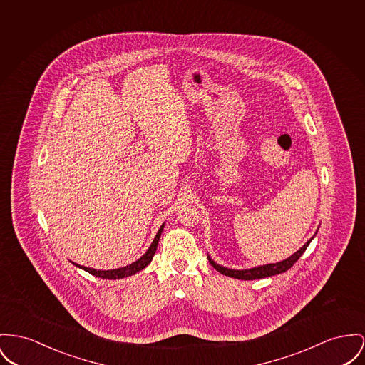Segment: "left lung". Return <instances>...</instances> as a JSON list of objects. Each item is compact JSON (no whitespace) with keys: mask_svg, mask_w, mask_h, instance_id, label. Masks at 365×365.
<instances>
[{"mask_svg":"<svg viewBox=\"0 0 365 365\" xmlns=\"http://www.w3.org/2000/svg\"><path fill=\"white\" fill-rule=\"evenodd\" d=\"M313 238L304 243L296 253H293L287 260H282V262H278V263H272V264H266V266L247 268V269H232V268L222 267V266L217 264L215 260H212L210 256H207V257H209L210 264L216 268L219 272H221L222 275H227V277H231V278H237V279H245V281L260 279V278H267V277H272V275H277V274L288 271L299 260V257L304 253V250L307 249V246L313 241Z\"/></svg>","mask_w":365,"mask_h":365,"instance_id":"left-lung-1","label":"left lung"}]
</instances>
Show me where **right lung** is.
Listing matches in <instances>:
<instances>
[{
	"label": "right lung",
	"instance_id": "right-lung-1",
	"mask_svg": "<svg viewBox=\"0 0 365 365\" xmlns=\"http://www.w3.org/2000/svg\"><path fill=\"white\" fill-rule=\"evenodd\" d=\"M163 227H165V224H162V227L159 228L155 240L150 243V246L144 253V256H141L137 262H134V263H131L125 267L115 268V269H96V268L84 267V266H80V264H76V263H73V264L76 267L81 268V269L90 272L91 275H96L98 278H103V279H120V278L134 275L138 271L144 269L152 262V259L155 256V252H156V247H158V243H159V238H160L162 231H163Z\"/></svg>",
	"mask_w": 365,
	"mask_h": 365
}]
</instances>
